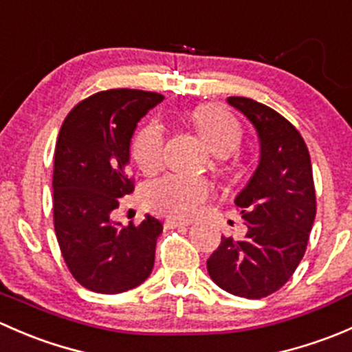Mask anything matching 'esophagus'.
Wrapping results in <instances>:
<instances>
[{
  "mask_svg": "<svg viewBox=\"0 0 352 352\" xmlns=\"http://www.w3.org/2000/svg\"><path fill=\"white\" fill-rule=\"evenodd\" d=\"M163 226H165L166 230H173V228H184V226H189V223L180 221V219H166Z\"/></svg>",
  "mask_w": 352,
  "mask_h": 352,
  "instance_id": "34e87169",
  "label": "esophagus"
}]
</instances>
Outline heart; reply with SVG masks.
Wrapping results in <instances>:
<instances>
[{
    "mask_svg": "<svg viewBox=\"0 0 352 352\" xmlns=\"http://www.w3.org/2000/svg\"><path fill=\"white\" fill-rule=\"evenodd\" d=\"M187 117L214 155H233L243 143L242 124L221 105H201L189 110ZM131 153L143 172H156L163 162L162 126L155 120L141 126L131 141ZM239 168V160L230 158L228 172L235 175ZM209 194L211 187L206 180L170 173L148 182L141 196L153 212L173 219H189L201 211Z\"/></svg>",
    "mask_w": 352,
    "mask_h": 352,
    "instance_id": "obj_1",
    "label": "heart"
}]
</instances>
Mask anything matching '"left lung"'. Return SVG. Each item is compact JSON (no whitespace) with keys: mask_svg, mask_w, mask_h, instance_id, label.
I'll return each mask as SVG.
<instances>
[{"mask_svg":"<svg viewBox=\"0 0 352 352\" xmlns=\"http://www.w3.org/2000/svg\"><path fill=\"white\" fill-rule=\"evenodd\" d=\"M228 104L257 129L261 162L235 199L247 235L221 236L208 272L221 289L258 300L285 286L303 258L317 214L314 172L300 131L281 113L245 97Z\"/></svg>","mask_w":352,"mask_h":352,"instance_id":"1","label":"left lung"}]
</instances>
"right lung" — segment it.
<instances>
[{"label":"right lung","mask_w":352,"mask_h":352,"mask_svg":"<svg viewBox=\"0 0 352 352\" xmlns=\"http://www.w3.org/2000/svg\"><path fill=\"white\" fill-rule=\"evenodd\" d=\"M163 95L113 88L67 113L54 151L52 212L59 248L73 278L95 293L140 286L155 264L163 226L146 214L140 225L113 223L110 212L134 190L127 172L136 124Z\"/></svg>","instance_id":"right-lung-1"}]
</instances>
